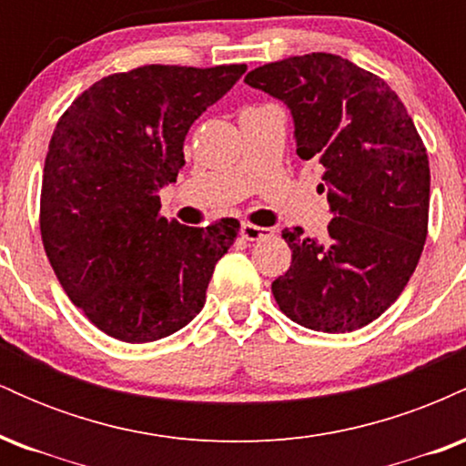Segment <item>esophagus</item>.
<instances>
[{
	"instance_id": "obj_1",
	"label": "esophagus",
	"mask_w": 466,
	"mask_h": 466,
	"mask_svg": "<svg viewBox=\"0 0 466 466\" xmlns=\"http://www.w3.org/2000/svg\"><path fill=\"white\" fill-rule=\"evenodd\" d=\"M269 234H271L269 228L254 226V223H243V226H240V237H243L245 240H251V243H254V240L269 237Z\"/></svg>"
}]
</instances>
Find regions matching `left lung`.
<instances>
[{
	"mask_svg": "<svg viewBox=\"0 0 466 466\" xmlns=\"http://www.w3.org/2000/svg\"><path fill=\"white\" fill-rule=\"evenodd\" d=\"M282 100L298 155L324 166L329 234L285 229L291 267L271 282L280 311L304 329L350 333L377 319L414 274L430 218V159L383 78L349 58L311 52L245 76Z\"/></svg>",
	"mask_w": 466,
	"mask_h": 466,
	"instance_id": "1",
	"label": "left lung"
}]
</instances>
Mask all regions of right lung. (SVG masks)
<instances>
[{"label": "right lung", "instance_id": "right-lung-1", "mask_svg": "<svg viewBox=\"0 0 466 466\" xmlns=\"http://www.w3.org/2000/svg\"><path fill=\"white\" fill-rule=\"evenodd\" d=\"M245 69L142 66L100 78L58 117L41 186V238L69 300L109 337L162 339L203 309L240 223L168 221L157 192L177 181L192 122Z\"/></svg>", "mask_w": 466, "mask_h": 466}]
</instances>
